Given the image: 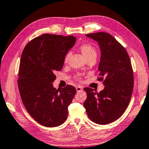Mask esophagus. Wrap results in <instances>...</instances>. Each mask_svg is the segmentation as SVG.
I'll list each match as a JSON object with an SVG mask.
<instances>
[{"instance_id":"esophagus-1","label":"esophagus","mask_w":149,"mask_h":149,"mask_svg":"<svg viewBox=\"0 0 149 149\" xmlns=\"http://www.w3.org/2000/svg\"><path fill=\"white\" fill-rule=\"evenodd\" d=\"M76 90H77V92H81V91H82V90H83V88H82L81 86H77L76 87Z\"/></svg>"}]
</instances>
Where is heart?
<instances>
[{"label": "heart", "mask_w": 149, "mask_h": 149, "mask_svg": "<svg viewBox=\"0 0 149 149\" xmlns=\"http://www.w3.org/2000/svg\"><path fill=\"white\" fill-rule=\"evenodd\" d=\"M79 49H80V51L83 54V55L86 58V59L92 57H96V55H97L96 49L93 46H92L91 44H83L80 46ZM70 53H67L66 55H65V57H64L65 63H66L67 61H68L69 57H70ZM81 74H78L76 76V78L77 79H81Z\"/></svg>", "instance_id": "heart-1"}]
</instances>
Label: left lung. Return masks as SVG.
Masks as SVG:
<instances>
[{"label":"left lung","instance_id":"left-lung-1","mask_svg":"<svg viewBox=\"0 0 149 149\" xmlns=\"http://www.w3.org/2000/svg\"><path fill=\"white\" fill-rule=\"evenodd\" d=\"M98 42L101 56L98 80L103 81V90L85 88L87 98L84 106L92 122L106 125L116 120L125 112L134 89V74L129 56L124 47L105 32L86 34Z\"/></svg>","mask_w":149,"mask_h":149}]
</instances>
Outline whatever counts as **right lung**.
<instances>
[{
    "instance_id": "1",
    "label": "right lung",
    "mask_w": 149,
    "mask_h": 149,
    "mask_svg": "<svg viewBox=\"0 0 149 149\" xmlns=\"http://www.w3.org/2000/svg\"><path fill=\"white\" fill-rule=\"evenodd\" d=\"M73 36L43 34L25 46L19 65L18 85L22 103L33 118L42 125L55 127L67 119L68 107L76 89L67 85L53 88L56 71L62 69L64 57L74 46Z\"/></svg>"
}]
</instances>
